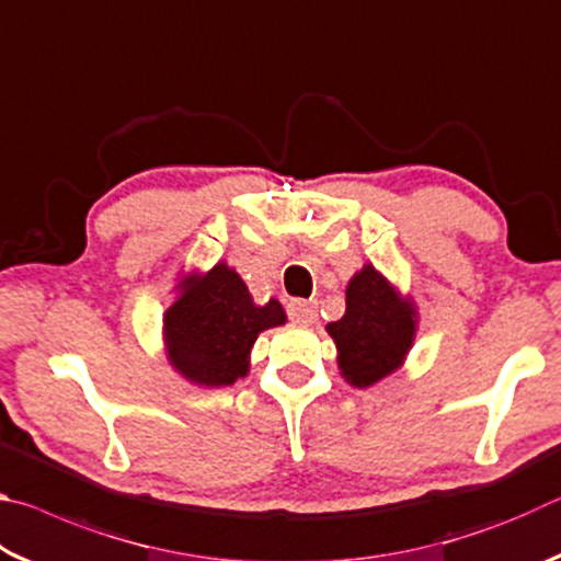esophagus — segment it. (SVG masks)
I'll return each instance as SVG.
<instances>
[{
    "label": "esophagus",
    "instance_id": "34e87169",
    "mask_svg": "<svg viewBox=\"0 0 561 561\" xmlns=\"http://www.w3.org/2000/svg\"><path fill=\"white\" fill-rule=\"evenodd\" d=\"M317 301H307V299H294V301H289L287 304V314H289V319L291 321H297V324H304V327H309V324H314L317 321Z\"/></svg>",
    "mask_w": 561,
    "mask_h": 561
}]
</instances>
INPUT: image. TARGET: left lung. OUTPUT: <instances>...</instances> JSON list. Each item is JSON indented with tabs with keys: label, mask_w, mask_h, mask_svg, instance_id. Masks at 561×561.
Returning <instances> with one entry per match:
<instances>
[{
	"label": "left lung",
	"mask_w": 561,
	"mask_h": 561,
	"mask_svg": "<svg viewBox=\"0 0 561 561\" xmlns=\"http://www.w3.org/2000/svg\"><path fill=\"white\" fill-rule=\"evenodd\" d=\"M327 331L336 341L341 376L366 388L403 364L415 336V309L366 264L346 287V314Z\"/></svg>",
	"instance_id": "left-lung-1"
}]
</instances>
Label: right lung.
Here are the masks:
<instances>
[{
  "label": "right lung",
  "instance_id": "obj_1",
  "mask_svg": "<svg viewBox=\"0 0 561 561\" xmlns=\"http://www.w3.org/2000/svg\"><path fill=\"white\" fill-rule=\"evenodd\" d=\"M287 321L282 304L252 301L240 274L225 262L180 282V297L165 311L168 358L197 386H232L250 371V351L260 331Z\"/></svg>",
  "mask_w": 561,
  "mask_h": 561
}]
</instances>
